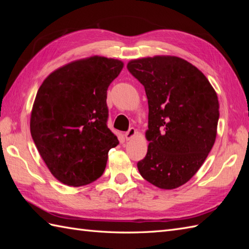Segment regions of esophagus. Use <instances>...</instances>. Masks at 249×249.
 Listing matches in <instances>:
<instances>
[{
	"label": "esophagus",
	"mask_w": 249,
	"mask_h": 249,
	"mask_svg": "<svg viewBox=\"0 0 249 249\" xmlns=\"http://www.w3.org/2000/svg\"><path fill=\"white\" fill-rule=\"evenodd\" d=\"M136 134H137V130L134 127H131V128L128 129V131H126V133L124 134V136H125L126 140H130L131 138H134V137L136 136Z\"/></svg>",
	"instance_id": "obj_1"
}]
</instances>
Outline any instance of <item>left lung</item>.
Wrapping results in <instances>:
<instances>
[{"label": "left lung", "instance_id": "obj_1", "mask_svg": "<svg viewBox=\"0 0 249 249\" xmlns=\"http://www.w3.org/2000/svg\"><path fill=\"white\" fill-rule=\"evenodd\" d=\"M127 70L144 87L149 104L150 143L138 170L158 188H178L195 176L214 145L217 94L197 67L178 56L131 60Z\"/></svg>", "mask_w": 249, "mask_h": 249}]
</instances>
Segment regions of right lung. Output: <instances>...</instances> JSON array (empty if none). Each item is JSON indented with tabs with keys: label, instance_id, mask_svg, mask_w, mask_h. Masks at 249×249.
I'll use <instances>...</instances> for the list:
<instances>
[{
	"label": "right lung",
	"instance_id": "1",
	"mask_svg": "<svg viewBox=\"0 0 249 249\" xmlns=\"http://www.w3.org/2000/svg\"><path fill=\"white\" fill-rule=\"evenodd\" d=\"M124 63L94 55L47 77L32 108V138L50 172L68 186L94 182L119 144L107 126V89Z\"/></svg>",
	"mask_w": 249,
	"mask_h": 249
}]
</instances>
